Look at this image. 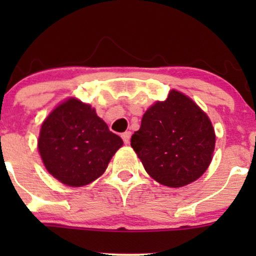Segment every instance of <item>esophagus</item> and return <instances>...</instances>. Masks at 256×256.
Masks as SVG:
<instances>
[{
  "label": "esophagus",
  "mask_w": 256,
  "mask_h": 256,
  "mask_svg": "<svg viewBox=\"0 0 256 256\" xmlns=\"http://www.w3.org/2000/svg\"><path fill=\"white\" fill-rule=\"evenodd\" d=\"M121 138H122L124 142H125L126 144H128V142H130V138H131V132L130 131H125V132L121 135Z\"/></svg>",
  "instance_id": "1"
}]
</instances>
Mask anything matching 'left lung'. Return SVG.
Listing matches in <instances>:
<instances>
[{
  "label": "left lung",
  "mask_w": 256,
  "mask_h": 256,
  "mask_svg": "<svg viewBox=\"0 0 256 256\" xmlns=\"http://www.w3.org/2000/svg\"><path fill=\"white\" fill-rule=\"evenodd\" d=\"M148 176L160 184L180 188L194 182L210 164L216 132L209 116L178 90L146 110L131 138Z\"/></svg>",
  "instance_id": "obj_1"
}]
</instances>
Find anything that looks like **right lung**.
<instances>
[{"instance_id":"1","label":"right lung","mask_w":256,"mask_h":256,"mask_svg":"<svg viewBox=\"0 0 256 256\" xmlns=\"http://www.w3.org/2000/svg\"><path fill=\"white\" fill-rule=\"evenodd\" d=\"M122 144L92 105L74 96L48 114L38 136V152L46 170L69 187L98 180Z\"/></svg>"}]
</instances>
